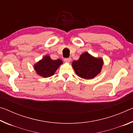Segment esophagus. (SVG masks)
I'll return each instance as SVG.
<instances>
[{
    "label": "esophagus",
    "mask_w": 133,
    "mask_h": 133,
    "mask_svg": "<svg viewBox=\"0 0 133 133\" xmlns=\"http://www.w3.org/2000/svg\"><path fill=\"white\" fill-rule=\"evenodd\" d=\"M71 60V58H64V62H66V63L70 62Z\"/></svg>",
    "instance_id": "obj_1"
}]
</instances>
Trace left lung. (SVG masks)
<instances>
[{"mask_svg":"<svg viewBox=\"0 0 133 133\" xmlns=\"http://www.w3.org/2000/svg\"><path fill=\"white\" fill-rule=\"evenodd\" d=\"M102 57H95L88 52L82 53L77 60L72 63L76 73L84 79H92L100 73L103 66Z\"/></svg>","mask_w":133,"mask_h":133,"instance_id":"1","label":"left lung"}]
</instances>
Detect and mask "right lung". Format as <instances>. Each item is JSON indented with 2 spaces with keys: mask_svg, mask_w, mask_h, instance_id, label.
Listing matches in <instances>:
<instances>
[{
  "mask_svg": "<svg viewBox=\"0 0 133 133\" xmlns=\"http://www.w3.org/2000/svg\"><path fill=\"white\" fill-rule=\"evenodd\" d=\"M63 64L62 60H54L49 55H46L34 64V69L38 75L43 77L53 76L59 66Z\"/></svg>",
  "mask_w": 133,
  "mask_h": 133,
  "instance_id": "right-lung-1",
  "label": "right lung"
}]
</instances>
